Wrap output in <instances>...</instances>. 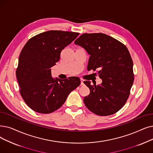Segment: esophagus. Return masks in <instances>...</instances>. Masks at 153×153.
Instances as JSON below:
<instances>
[{"instance_id":"esophagus-1","label":"esophagus","mask_w":153,"mask_h":153,"mask_svg":"<svg viewBox=\"0 0 153 153\" xmlns=\"http://www.w3.org/2000/svg\"><path fill=\"white\" fill-rule=\"evenodd\" d=\"M81 85L84 84V81H83V79H81Z\"/></svg>"}]
</instances>
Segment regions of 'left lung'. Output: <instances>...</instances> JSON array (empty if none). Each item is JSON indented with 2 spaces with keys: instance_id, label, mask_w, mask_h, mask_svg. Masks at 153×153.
Wrapping results in <instances>:
<instances>
[{
  "instance_id": "1",
  "label": "left lung",
  "mask_w": 153,
  "mask_h": 153,
  "mask_svg": "<svg viewBox=\"0 0 153 153\" xmlns=\"http://www.w3.org/2000/svg\"><path fill=\"white\" fill-rule=\"evenodd\" d=\"M74 43L84 48L90 55L88 70L100 69L97 74L102 82L84 83L90 89L84 98L87 108L101 116L113 114L127 101L134 82L133 62L126 45L102 33L82 34Z\"/></svg>"
}]
</instances>
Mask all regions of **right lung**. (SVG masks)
Wrapping results in <instances>:
<instances>
[{
    "label": "right lung",
    "mask_w": 153,
    "mask_h": 153,
    "mask_svg": "<svg viewBox=\"0 0 153 153\" xmlns=\"http://www.w3.org/2000/svg\"><path fill=\"white\" fill-rule=\"evenodd\" d=\"M79 34L49 30L32 37L25 44L19 56L16 76L20 93L33 111L42 114L56 111L80 85L77 77L54 79L50 69L59 61L61 51Z\"/></svg>",
    "instance_id": "1"
}]
</instances>
